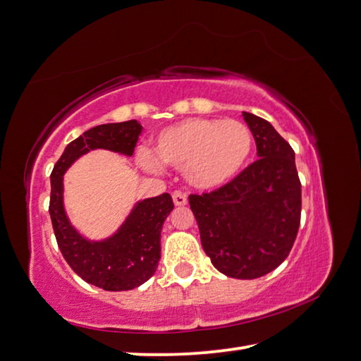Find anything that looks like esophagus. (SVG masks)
<instances>
[{
    "label": "esophagus",
    "mask_w": 361,
    "mask_h": 361,
    "mask_svg": "<svg viewBox=\"0 0 361 361\" xmlns=\"http://www.w3.org/2000/svg\"><path fill=\"white\" fill-rule=\"evenodd\" d=\"M173 201H174V206H185L187 204V197L180 192H174L173 193Z\"/></svg>",
    "instance_id": "esophagus-1"
}]
</instances>
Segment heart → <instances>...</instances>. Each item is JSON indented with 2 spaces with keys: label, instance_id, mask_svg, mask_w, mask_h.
I'll list each match as a JSON object with an SVG mask.
<instances>
[{
  "label": "heart",
  "instance_id": "heart-1",
  "mask_svg": "<svg viewBox=\"0 0 361 361\" xmlns=\"http://www.w3.org/2000/svg\"><path fill=\"white\" fill-rule=\"evenodd\" d=\"M254 147L250 128L239 120L185 118L160 131L154 157L158 163L184 169L185 180L201 192L225 187L244 169ZM142 164L155 169V161Z\"/></svg>",
  "mask_w": 361,
  "mask_h": 361
}]
</instances>
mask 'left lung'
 I'll return each instance as SVG.
<instances>
[{"mask_svg": "<svg viewBox=\"0 0 361 361\" xmlns=\"http://www.w3.org/2000/svg\"><path fill=\"white\" fill-rule=\"evenodd\" d=\"M258 160L216 192L190 195L201 244L220 273L257 279L288 257L300 228L295 152L268 120L243 112Z\"/></svg>", "mask_w": 361, "mask_h": 361, "instance_id": "8db88e82", "label": "left lung"}]
</instances>
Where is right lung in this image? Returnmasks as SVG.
I'll return each instance as SVG.
<instances>
[{
    "label": "right lung",
    "mask_w": 361,
    "mask_h": 361,
    "mask_svg": "<svg viewBox=\"0 0 361 361\" xmlns=\"http://www.w3.org/2000/svg\"><path fill=\"white\" fill-rule=\"evenodd\" d=\"M141 133L137 120L93 126L66 145L50 174L49 214L61 254L75 274L107 292L133 290L155 274L161 228L174 209L173 200L163 193L136 201L117 231L103 239H88L69 222L63 203V176L75 160L97 149L131 157Z\"/></svg>",
    "instance_id": "add662e5"
}]
</instances>
